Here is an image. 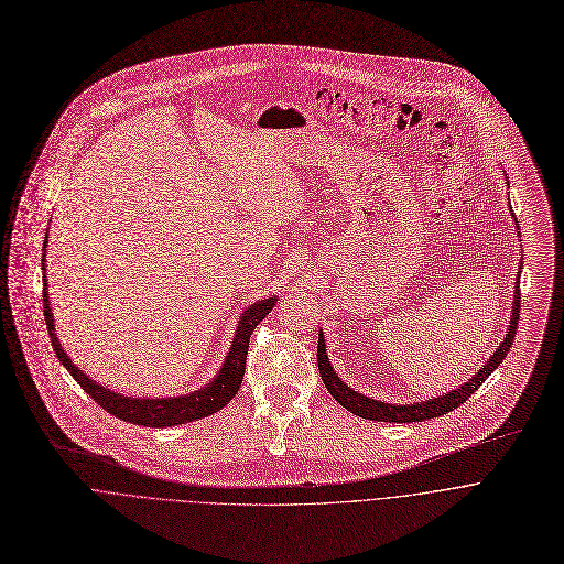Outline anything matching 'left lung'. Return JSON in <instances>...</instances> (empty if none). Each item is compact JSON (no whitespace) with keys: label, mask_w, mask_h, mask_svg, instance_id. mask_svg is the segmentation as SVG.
Wrapping results in <instances>:
<instances>
[{"label":"left lung","mask_w":564,"mask_h":564,"mask_svg":"<svg viewBox=\"0 0 564 564\" xmlns=\"http://www.w3.org/2000/svg\"><path fill=\"white\" fill-rule=\"evenodd\" d=\"M518 318H520V285H516L513 292V312H511V321H509V333L505 337V341L496 348V352L491 355V359L487 361V366L481 368L473 379H468L464 386H459L457 390H451L448 394H440L431 401H417V404H406V406H394V404H383V401L370 399L352 388H348L337 372L330 366V359L326 355V344H324V333H318V344H316V364H318V372L321 379H324L328 392L339 401V404L350 411L352 415H359L364 420H375V422H394V424H411V422H426L440 415H446L451 411H455L457 406H462L464 401L487 381V377L502 364V359L507 357L513 339H516V330H518Z\"/></svg>","instance_id":"1"}]
</instances>
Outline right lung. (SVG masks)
Returning <instances> with one entry per match:
<instances>
[{
    "mask_svg": "<svg viewBox=\"0 0 564 564\" xmlns=\"http://www.w3.org/2000/svg\"><path fill=\"white\" fill-rule=\"evenodd\" d=\"M276 299H263L250 305L243 314V318L238 321V328L231 341V348L225 357V364L220 372L207 383L205 388L183 394V397H167V399H138V397H124L120 392H113L98 381L89 379L83 370H77V366L66 357L62 350V344L57 341L55 328H53V314H51V303L46 296L44 288V321H46V330L51 337V346L62 361V366L70 372V377L83 386V390L98 401V406H102L109 415L131 422L135 426H149V429H165V426H178L187 424L194 420H203L216 411H220L225 404H229V399L238 392L240 383H243L246 375V361H248V348H250V335L257 330L261 321L270 314L274 307Z\"/></svg>",
    "mask_w": 564,
    "mask_h": 564,
    "instance_id": "1",
    "label": "right lung"
}]
</instances>
